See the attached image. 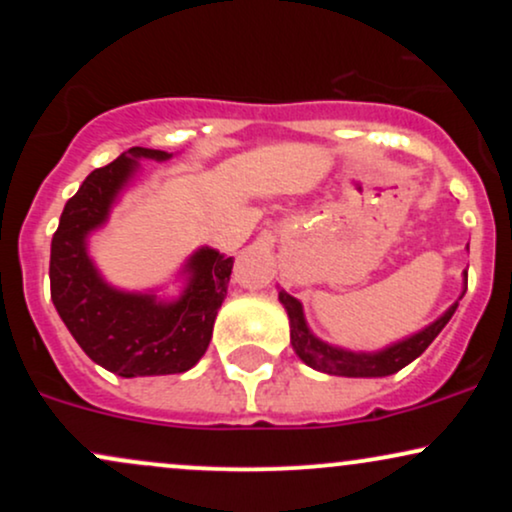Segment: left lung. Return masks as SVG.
<instances>
[{"mask_svg": "<svg viewBox=\"0 0 512 512\" xmlns=\"http://www.w3.org/2000/svg\"><path fill=\"white\" fill-rule=\"evenodd\" d=\"M464 284H467V281H464ZM464 291H467V286H464ZM279 301L286 308V313H289L291 344L293 349H296L298 358H301L303 363H308L310 368L320 370V373L344 375V378H385V375H392L397 373V370H402L404 366H409L414 358H419L428 346H431L433 339H436L440 330L448 325L452 313L457 310V303H452L436 322H431V325L426 327V330L411 334V337L387 346L383 351L363 354V351H346L317 339L315 334L308 330V325H305L303 305L286 291H279Z\"/></svg>", "mask_w": 512, "mask_h": 512, "instance_id": "1", "label": "left lung"}]
</instances>
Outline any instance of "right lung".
Instances as JSON below:
<instances>
[{
    "label": "right lung",
    "mask_w": 512,
    "mask_h": 512,
    "mask_svg": "<svg viewBox=\"0 0 512 512\" xmlns=\"http://www.w3.org/2000/svg\"><path fill=\"white\" fill-rule=\"evenodd\" d=\"M137 158L166 161L170 154L134 146L93 170L64 204L50 248V296L57 313L86 356L122 378L173 375L195 366L211 342L233 269V257L199 248L182 269L185 291L170 303L105 284L88 257V233L108 221L110 207L139 166Z\"/></svg>",
    "instance_id": "add662e5"
}]
</instances>
